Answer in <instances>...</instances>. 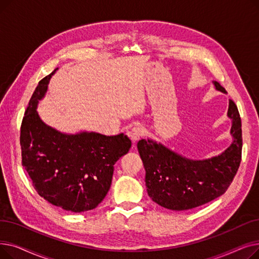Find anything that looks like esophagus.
<instances>
[{
    "mask_svg": "<svg viewBox=\"0 0 259 259\" xmlns=\"http://www.w3.org/2000/svg\"><path fill=\"white\" fill-rule=\"evenodd\" d=\"M128 135L132 140V142L135 143V142H138L144 135V129L142 127H133L132 129H130L128 131Z\"/></svg>",
    "mask_w": 259,
    "mask_h": 259,
    "instance_id": "34e87169",
    "label": "esophagus"
}]
</instances>
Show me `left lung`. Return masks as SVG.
Masks as SVG:
<instances>
[{
    "mask_svg": "<svg viewBox=\"0 0 259 259\" xmlns=\"http://www.w3.org/2000/svg\"><path fill=\"white\" fill-rule=\"evenodd\" d=\"M221 92L226 89L217 81ZM228 116L232 119L233 142L217 156L195 160L184 157L152 140H141L138 149L146 170L148 195L159 206L184 211L223 195L232 183L241 160V119L235 103L230 100Z\"/></svg>",
    "mask_w": 259,
    "mask_h": 259,
    "instance_id": "obj_1",
    "label": "left lung"
}]
</instances>
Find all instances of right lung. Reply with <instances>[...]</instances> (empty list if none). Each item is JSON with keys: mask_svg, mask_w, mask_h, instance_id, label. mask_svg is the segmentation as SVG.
Instances as JSON below:
<instances>
[{"mask_svg": "<svg viewBox=\"0 0 259 259\" xmlns=\"http://www.w3.org/2000/svg\"><path fill=\"white\" fill-rule=\"evenodd\" d=\"M57 70L39 80L25 111L20 135L22 166L39 196L53 206L79 213L103 201L111 186L113 166L128 153L131 141L124 133L66 134L46 125L36 107Z\"/></svg>", "mask_w": 259, "mask_h": 259, "instance_id": "right-lung-1", "label": "right lung"}]
</instances>
